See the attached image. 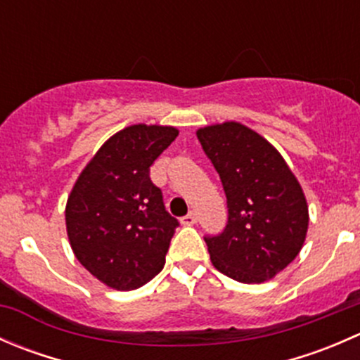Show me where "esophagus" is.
Instances as JSON below:
<instances>
[{
  "mask_svg": "<svg viewBox=\"0 0 360 360\" xmlns=\"http://www.w3.org/2000/svg\"><path fill=\"white\" fill-rule=\"evenodd\" d=\"M195 223H197V214L195 212H190L184 217H181V224H184V226H193Z\"/></svg>",
  "mask_w": 360,
  "mask_h": 360,
  "instance_id": "esophagus-1",
  "label": "esophagus"
}]
</instances>
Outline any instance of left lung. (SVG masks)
<instances>
[{
  "mask_svg": "<svg viewBox=\"0 0 360 360\" xmlns=\"http://www.w3.org/2000/svg\"><path fill=\"white\" fill-rule=\"evenodd\" d=\"M223 183L228 224L205 237L214 268L242 284H263L300 254L308 231L303 188L274 144L238 122L197 130Z\"/></svg>",
  "mask_w": 360,
  "mask_h": 360,
  "instance_id": "left-lung-1",
  "label": "left lung"
}]
</instances>
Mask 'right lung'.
Here are the masks:
<instances>
[{"instance_id":"add662e5","label":"right lung","mask_w":360,"mask_h":360,"mask_svg":"<svg viewBox=\"0 0 360 360\" xmlns=\"http://www.w3.org/2000/svg\"><path fill=\"white\" fill-rule=\"evenodd\" d=\"M179 130L125 127L99 148L76 179L66 203V230L76 259L108 288L132 291L165 264L179 226L150 179V167Z\"/></svg>"}]
</instances>
